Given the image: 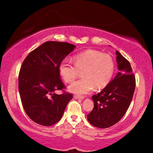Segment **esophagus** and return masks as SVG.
I'll use <instances>...</instances> for the list:
<instances>
[{
    "instance_id": "34e87169",
    "label": "esophagus",
    "mask_w": 153,
    "mask_h": 153,
    "mask_svg": "<svg viewBox=\"0 0 153 153\" xmlns=\"http://www.w3.org/2000/svg\"><path fill=\"white\" fill-rule=\"evenodd\" d=\"M74 97L76 100H83V96H79V95H74Z\"/></svg>"
}]
</instances>
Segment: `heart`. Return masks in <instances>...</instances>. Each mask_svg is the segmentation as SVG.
Listing matches in <instances>:
<instances>
[{
    "label": "heart",
    "mask_w": 153,
    "mask_h": 153,
    "mask_svg": "<svg viewBox=\"0 0 153 153\" xmlns=\"http://www.w3.org/2000/svg\"><path fill=\"white\" fill-rule=\"evenodd\" d=\"M74 64L67 58L62 60L58 71L66 83H72L82 71V78L72 83L69 91L78 95H85L95 89L104 88L111 80L115 70L114 60L111 56L96 50H86L76 54L73 58Z\"/></svg>",
    "instance_id": "heart-1"
}]
</instances>
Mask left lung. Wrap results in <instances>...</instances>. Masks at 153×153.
Listing matches in <instances>:
<instances>
[{
	"mask_svg": "<svg viewBox=\"0 0 153 153\" xmlns=\"http://www.w3.org/2000/svg\"><path fill=\"white\" fill-rule=\"evenodd\" d=\"M119 72L100 93L92 96L94 108L88 114V122L99 128L116 124L128 109L134 93L136 79L130 63L116 51Z\"/></svg>",
	"mask_w": 153,
	"mask_h": 153,
	"instance_id": "1",
	"label": "left lung"
}]
</instances>
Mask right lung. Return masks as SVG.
I'll use <instances>...</instances> for the list:
<instances>
[{"instance_id": "1", "label": "right lung", "mask_w": 153, "mask_h": 153, "mask_svg": "<svg viewBox=\"0 0 153 153\" xmlns=\"http://www.w3.org/2000/svg\"><path fill=\"white\" fill-rule=\"evenodd\" d=\"M75 48L68 42H46L27 56L19 74V91L24 109L33 121L51 126L61 119L72 95L63 90L58 66ZM62 94L54 93L56 90Z\"/></svg>"}]
</instances>
